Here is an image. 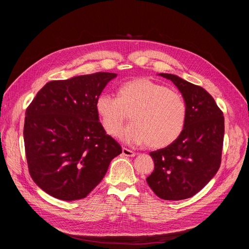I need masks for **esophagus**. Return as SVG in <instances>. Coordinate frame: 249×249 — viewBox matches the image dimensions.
Segmentation results:
<instances>
[{"label":"esophagus","mask_w":249,"mask_h":249,"mask_svg":"<svg viewBox=\"0 0 249 249\" xmlns=\"http://www.w3.org/2000/svg\"><path fill=\"white\" fill-rule=\"evenodd\" d=\"M123 155L126 156V157H135V156H136V153H134L133 150H131V149L123 147Z\"/></svg>","instance_id":"34e87169"}]
</instances>
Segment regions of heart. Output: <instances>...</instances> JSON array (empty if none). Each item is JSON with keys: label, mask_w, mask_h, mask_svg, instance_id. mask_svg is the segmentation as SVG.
<instances>
[{"label": "heart", "mask_w": 249, "mask_h": 249, "mask_svg": "<svg viewBox=\"0 0 249 249\" xmlns=\"http://www.w3.org/2000/svg\"><path fill=\"white\" fill-rule=\"evenodd\" d=\"M95 110L104 130L116 137L130 115L132 124L120 133L125 143L163 148L183 132L187 118L184 97L175 90L146 78L127 81L120 85L117 99L101 94Z\"/></svg>", "instance_id": "1"}]
</instances>
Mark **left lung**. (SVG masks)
<instances>
[{"label": "left lung", "instance_id": "left-lung-1", "mask_svg": "<svg viewBox=\"0 0 249 249\" xmlns=\"http://www.w3.org/2000/svg\"><path fill=\"white\" fill-rule=\"evenodd\" d=\"M160 76L172 81L182 92L187 118L183 132L171 144L149 153L155 168L146 182L162 199H186L199 192L220 167L224 117L202 87L171 73Z\"/></svg>", "mask_w": 249, "mask_h": 249}]
</instances>
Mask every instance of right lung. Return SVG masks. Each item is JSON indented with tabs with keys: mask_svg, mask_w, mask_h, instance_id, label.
<instances>
[{
	"mask_svg": "<svg viewBox=\"0 0 249 249\" xmlns=\"http://www.w3.org/2000/svg\"><path fill=\"white\" fill-rule=\"evenodd\" d=\"M116 77L95 72L47 83L26 110L25 152L30 176L61 200L86 197L122 146L99 122L95 102Z\"/></svg>",
	"mask_w": 249,
	"mask_h": 249,
	"instance_id": "obj_1",
	"label": "right lung"
}]
</instances>
